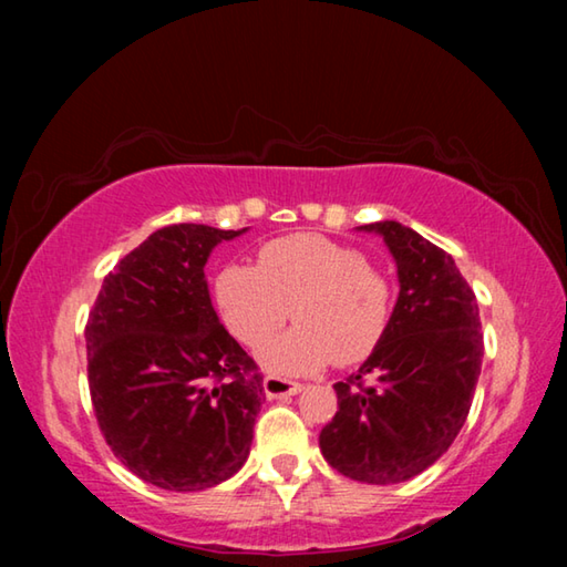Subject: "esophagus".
Segmentation results:
<instances>
[{
  "mask_svg": "<svg viewBox=\"0 0 567 567\" xmlns=\"http://www.w3.org/2000/svg\"><path fill=\"white\" fill-rule=\"evenodd\" d=\"M262 388H265V395L270 400L277 398H292L297 392H302V385L295 380H285V378H265L262 380Z\"/></svg>",
  "mask_w": 567,
  "mask_h": 567,
  "instance_id": "obj_1",
  "label": "esophagus"
}]
</instances>
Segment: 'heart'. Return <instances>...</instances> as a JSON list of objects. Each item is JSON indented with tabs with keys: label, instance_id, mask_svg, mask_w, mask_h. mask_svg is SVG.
I'll return each mask as SVG.
<instances>
[{
	"label": "heart",
	"instance_id": "heart-1",
	"mask_svg": "<svg viewBox=\"0 0 567 567\" xmlns=\"http://www.w3.org/2000/svg\"><path fill=\"white\" fill-rule=\"evenodd\" d=\"M217 302L247 348H262L282 324L300 322L260 354L275 375H310L338 360L358 364L385 338L392 295L360 249L324 235L267 243L257 267L235 262L217 277Z\"/></svg>",
	"mask_w": 567,
	"mask_h": 567
}]
</instances>
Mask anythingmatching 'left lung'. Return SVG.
I'll return each instance as SVG.
<instances>
[{"label":"left lung","instance_id":"left-lung-1","mask_svg":"<svg viewBox=\"0 0 567 567\" xmlns=\"http://www.w3.org/2000/svg\"><path fill=\"white\" fill-rule=\"evenodd\" d=\"M358 229L385 239L400 295L375 352L334 385L320 450L344 477L392 485L433 465L465 425L483 332L475 292L445 249L395 219Z\"/></svg>","mask_w":567,"mask_h":567}]
</instances>
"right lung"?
<instances>
[{
    "label": "right lung",
    "instance_id": "1",
    "mask_svg": "<svg viewBox=\"0 0 567 567\" xmlns=\"http://www.w3.org/2000/svg\"><path fill=\"white\" fill-rule=\"evenodd\" d=\"M243 229L169 225L122 257L94 302L87 375L114 457L175 493L215 487L245 465L262 375L219 322L205 265Z\"/></svg>",
    "mask_w": 567,
    "mask_h": 567
}]
</instances>
